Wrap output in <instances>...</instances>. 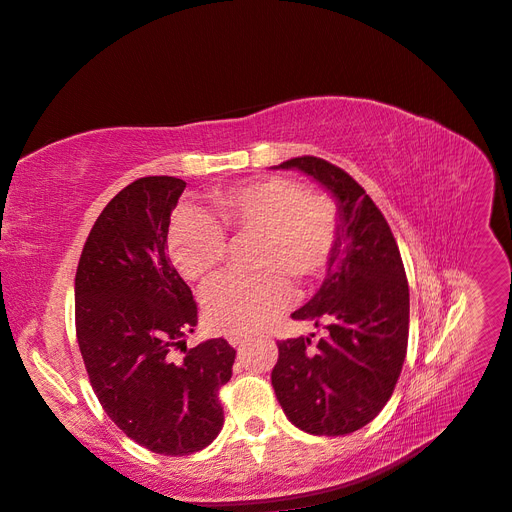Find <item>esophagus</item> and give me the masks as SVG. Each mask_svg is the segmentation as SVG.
<instances>
[{
	"instance_id": "esophagus-1",
	"label": "esophagus",
	"mask_w": 512,
	"mask_h": 512,
	"mask_svg": "<svg viewBox=\"0 0 512 512\" xmlns=\"http://www.w3.org/2000/svg\"><path fill=\"white\" fill-rule=\"evenodd\" d=\"M227 341H229V345H233V347H240V345H244V343L248 341V337H246V334H229Z\"/></svg>"
}]
</instances>
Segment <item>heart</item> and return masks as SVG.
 <instances>
[{
    "label": "heart",
    "mask_w": 512,
    "mask_h": 512,
    "mask_svg": "<svg viewBox=\"0 0 512 512\" xmlns=\"http://www.w3.org/2000/svg\"><path fill=\"white\" fill-rule=\"evenodd\" d=\"M225 231L255 236L259 274H227L203 289L210 324L231 334L259 330L294 298V283L319 281L337 257L341 216L334 201L289 178H261L212 195V216L195 208L175 212L169 257L188 281H206L229 255Z\"/></svg>",
    "instance_id": "1"
}]
</instances>
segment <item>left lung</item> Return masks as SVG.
Listing matches in <instances>:
<instances>
[{
  "instance_id": "1",
  "label": "left lung",
  "mask_w": 512,
  "mask_h": 512,
  "mask_svg": "<svg viewBox=\"0 0 512 512\" xmlns=\"http://www.w3.org/2000/svg\"><path fill=\"white\" fill-rule=\"evenodd\" d=\"M339 201L341 244L328 276L296 321L326 337L279 341L272 388L294 425L313 435L354 433L382 412L399 382L410 334V287L390 225L341 167L317 156L285 160Z\"/></svg>"
}]
</instances>
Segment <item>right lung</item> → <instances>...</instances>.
Segmentation results:
<instances>
[{"label":"right lung","mask_w":512,"mask_h":512,"mask_svg":"<svg viewBox=\"0 0 512 512\" xmlns=\"http://www.w3.org/2000/svg\"><path fill=\"white\" fill-rule=\"evenodd\" d=\"M184 188L171 175L122 188L96 218L75 276L77 341L102 410L167 457L193 455L221 431L218 390L236 360L225 339L186 347L197 302L167 255Z\"/></svg>","instance_id":"right-lung-1"}]
</instances>
